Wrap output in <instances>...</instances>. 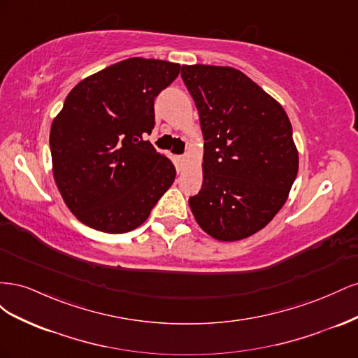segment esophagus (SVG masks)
<instances>
[{"mask_svg":"<svg viewBox=\"0 0 358 358\" xmlns=\"http://www.w3.org/2000/svg\"><path fill=\"white\" fill-rule=\"evenodd\" d=\"M187 157H183V155H180V157H178L176 158V167H178V171H182L183 169L187 167Z\"/></svg>","mask_w":358,"mask_h":358,"instance_id":"1","label":"esophagus"}]
</instances>
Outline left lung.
<instances>
[{
    "label": "left lung",
    "mask_w": 358,
    "mask_h": 358,
    "mask_svg": "<svg viewBox=\"0 0 358 358\" xmlns=\"http://www.w3.org/2000/svg\"><path fill=\"white\" fill-rule=\"evenodd\" d=\"M204 138L203 185L189 197L201 229L222 242L252 236L287 201L299 171L291 122L275 99L231 67L182 66Z\"/></svg>",
    "instance_id": "obj_1"
}]
</instances>
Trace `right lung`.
Wrapping results in <instances>:
<instances>
[{
	"instance_id": "add662e5",
	"label": "right lung",
	"mask_w": 358,
	"mask_h": 358,
	"mask_svg": "<svg viewBox=\"0 0 358 358\" xmlns=\"http://www.w3.org/2000/svg\"><path fill=\"white\" fill-rule=\"evenodd\" d=\"M179 64L129 58L71 90L50 128L53 178L80 222L121 234L142 225L175 182L176 169L145 140L157 95Z\"/></svg>"
}]
</instances>
